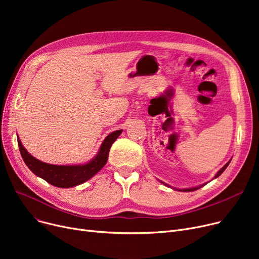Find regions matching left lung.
Wrapping results in <instances>:
<instances>
[{
    "label": "left lung",
    "mask_w": 259,
    "mask_h": 259,
    "mask_svg": "<svg viewBox=\"0 0 259 259\" xmlns=\"http://www.w3.org/2000/svg\"><path fill=\"white\" fill-rule=\"evenodd\" d=\"M230 161L231 160H229L228 162H227V164L219 171V172H217L216 174H215V178L214 179H216V178H219V176L226 170V168L229 166V164H230ZM162 184H164V185H166L165 183H162ZM206 184H203V185H201V186H198V187H194V188H188V189H176V190H179V191H183V192H191V191H195V190H197V189H199V188H201V187H203V186H205ZM166 186H168V185H166Z\"/></svg>",
    "instance_id": "left-lung-1"
}]
</instances>
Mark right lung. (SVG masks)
I'll return each mask as SVG.
<instances>
[{
  "label": "right lung",
  "mask_w": 259,
  "mask_h": 259,
  "mask_svg": "<svg viewBox=\"0 0 259 259\" xmlns=\"http://www.w3.org/2000/svg\"><path fill=\"white\" fill-rule=\"evenodd\" d=\"M121 132L122 130H116L109 134L101 145L99 153L84 165L58 166L46 164L28 153L20 140H18V145L26 166L36 176L58 188H71L87 182L106 165L109 150Z\"/></svg>",
  "instance_id": "add662e5"
}]
</instances>
